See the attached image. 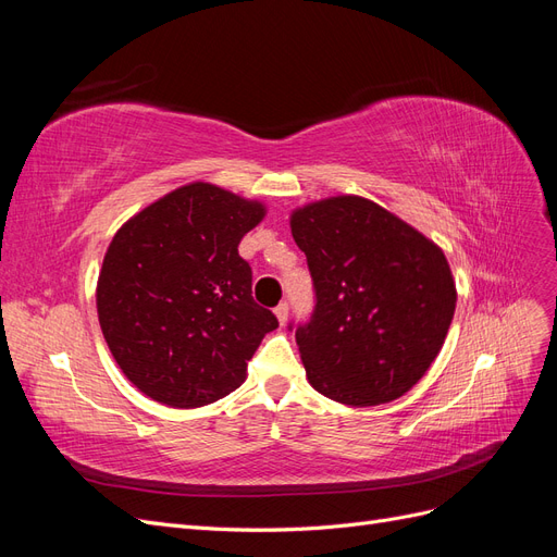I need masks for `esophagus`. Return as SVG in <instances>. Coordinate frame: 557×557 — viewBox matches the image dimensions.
<instances>
[{
    "instance_id": "obj_1",
    "label": "esophagus",
    "mask_w": 557,
    "mask_h": 557,
    "mask_svg": "<svg viewBox=\"0 0 557 557\" xmlns=\"http://www.w3.org/2000/svg\"><path fill=\"white\" fill-rule=\"evenodd\" d=\"M274 313H276V318H278V323L285 325V320H288V313H290L288 301H281V305L274 309Z\"/></svg>"
}]
</instances>
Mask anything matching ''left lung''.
<instances>
[{
    "label": "left lung",
    "mask_w": 557,
    "mask_h": 557,
    "mask_svg": "<svg viewBox=\"0 0 557 557\" xmlns=\"http://www.w3.org/2000/svg\"><path fill=\"white\" fill-rule=\"evenodd\" d=\"M293 237L313 281V311L290 323L309 383L348 407L409 393L440 356L455 283L440 246L356 195L297 209Z\"/></svg>",
    "instance_id": "obj_1"
}]
</instances>
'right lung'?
I'll list each match as a JSON object with an SVG mask.
<instances>
[{
  "mask_svg": "<svg viewBox=\"0 0 557 557\" xmlns=\"http://www.w3.org/2000/svg\"><path fill=\"white\" fill-rule=\"evenodd\" d=\"M264 207L211 183L158 199L115 232L97 313L123 374L166 407H205L244 383L276 315L252 299L244 234Z\"/></svg>",
  "mask_w": 557,
  "mask_h": 557,
  "instance_id": "1",
  "label": "right lung"
}]
</instances>
